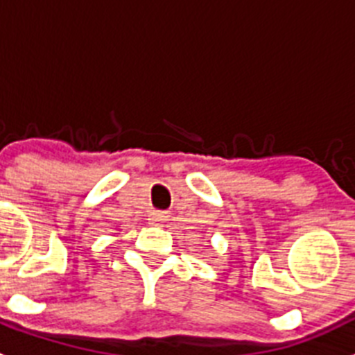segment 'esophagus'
Instances as JSON below:
<instances>
[{"mask_svg":"<svg viewBox=\"0 0 355 355\" xmlns=\"http://www.w3.org/2000/svg\"><path fill=\"white\" fill-rule=\"evenodd\" d=\"M168 218V213L167 211H150L149 213V222L150 224H162Z\"/></svg>","mask_w":355,"mask_h":355,"instance_id":"obj_1","label":"esophagus"}]
</instances>
